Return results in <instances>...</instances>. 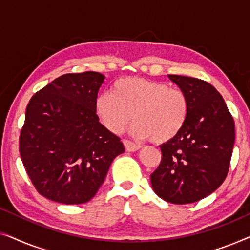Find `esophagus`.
<instances>
[{
    "label": "esophagus",
    "instance_id": "1",
    "mask_svg": "<svg viewBox=\"0 0 250 250\" xmlns=\"http://www.w3.org/2000/svg\"><path fill=\"white\" fill-rule=\"evenodd\" d=\"M123 143H124L125 148H126V150H127V151H136V150H139L140 148H141V146L135 145V143L129 141V140H124Z\"/></svg>",
    "mask_w": 250,
    "mask_h": 250
}]
</instances>
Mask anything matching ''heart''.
Masks as SVG:
<instances>
[{
	"mask_svg": "<svg viewBox=\"0 0 250 250\" xmlns=\"http://www.w3.org/2000/svg\"><path fill=\"white\" fill-rule=\"evenodd\" d=\"M94 111L111 133L124 131L133 117V135L164 143L183 128L189 100L181 88L169 87L164 82L126 77L116 81L110 92H102L95 98Z\"/></svg>",
	"mask_w": 250,
	"mask_h": 250,
	"instance_id": "obj_1",
	"label": "heart"
}]
</instances>
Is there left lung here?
<instances>
[{
  "label": "left lung",
  "instance_id": "left-lung-1",
  "mask_svg": "<svg viewBox=\"0 0 250 250\" xmlns=\"http://www.w3.org/2000/svg\"><path fill=\"white\" fill-rule=\"evenodd\" d=\"M187 94L189 112L175 138L160 146L162 162L150 175L167 203H196L224 182L234 145V121L216 88L207 82L168 75Z\"/></svg>",
  "mask_w": 250,
  "mask_h": 250
}]
</instances>
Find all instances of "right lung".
Instances as JSON below:
<instances>
[{
    "mask_svg": "<svg viewBox=\"0 0 250 250\" xmlns=\"http://www.w3.org/2000/svg\"><path fill=\"white\" fill-rule=\"evenodd\" d=\"M104 81L95 71L66 74L29 100L19 152L33 186L46 199L66 205L91 200L112 160L125 151L94 111Z\"/></svg>",
    "mask_w": 250,
    "mask_h": 250,
    "instance_id": "add662e5",
    "label": "right lung"
}]
</instances>
